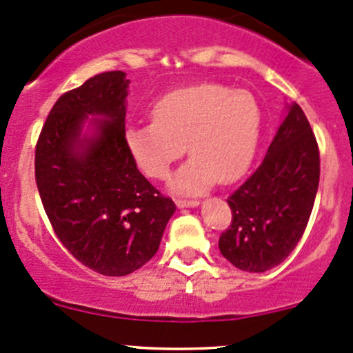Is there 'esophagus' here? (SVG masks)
I'll return each mask as SVG.
<instances>
[{"instance_id":"34e87169","label":"esophagus","mask_w":353,"mask_h":353,"mask_svg":"<svg viewBox=\"0 0 353 353\" xmlns=\"http://www.w3.org/2000/svg\"><path fill=\"white\" fill-rule=\"evenodd\" d=\"M175 203L178 208H188V207H199L200 205L199 200H183V199H178Z\"/></svg>"}]
</instances>
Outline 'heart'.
Instances as JSON below:
<instances>
[{
  "mask_svg": "<svg viewBox=\"0 0 353 353\" xmlns=\"http://www.w3.org/2000/svg\"><path fill=\"white\" fill-rule=\"evenodd\" d=\"M153 123H128L124 145L138 168L165 178L187 148L190 160L170 178L176 193H200L215 180H237L251 165L261 109L249 92L195 84L166 92L151 108Z\"/></svg>",
  "mask_w": 353,
  "mask_h": 353,
  "instance_id": "b5f03b06",
  "label": "heart"
}]
</instances>
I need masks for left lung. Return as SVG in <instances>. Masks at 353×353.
<instances>
[{
  "label": "left lung",
  "instance_id": "left-lung-1",
  "mask_svg": "<svg viewBox=\"0 0 353 353\" xmlns=\"http://www.w3.org/2000/svg\"><path fill=\"white\" fill-rule=\"evenodd\" d=\"M318 181L316 139L303 109L291 102L261 166L227 199L232 223L219 239L222 256L248 272L281 264L305 232Z\"/></svg>",
  "mask_w": 353,
  "mask_h": 353
}]
</instances>
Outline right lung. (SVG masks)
Returning a JSON list of instances; mask_svg holds the SVG:
<instances>
[{"instance_id":"1","label":"right lung","mask_w":353,"mask_h":353,"mask_svg":"<svg viewBox=\"0 0 353 353\" xmlns=\"http://www.w3.org/2000/svg\"><path fill=\"white\" fill-rule=\"evenodd\" d=\"M130 79L94 75L59 97L35 150V180L57 237L104 276H126L160 248L176 207L124 145Z\"/></svg>"}]
</instances>
